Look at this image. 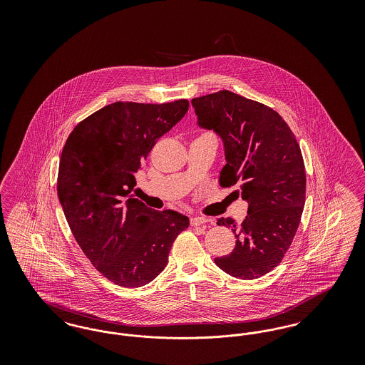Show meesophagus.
Here are the masks:
<instances>
[{
	"instance_id": "1",
	"label": "esophagus",
	"mask_w": 365,
	"mask_h": 365,
	"mask_svg": "<svg viewBox=\"0 0 365 365\" xmlns=\"http://www.w3.org/2000/svg\"><path fill=\"white\" fill-rule=\"evenodd\" d=\"M208 220L205 217H201V216H194L190 219V225L192 227L201 226V225H205Z\"/></svg>"
}]
</instances>
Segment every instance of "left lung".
Segmentation results:
<instances>
[{"label":"left lung","instance_id":"8db88e82","mask_svg":"<svg viewBox=\"0 0 365 365\" xmlns=\"http://www.w3.org/2000/svg\"><path fill=\"white\" fill-rule=\"evenodd\" d=\"M191 105L198 125L223 140L220 186H240L235 191L249 205L240 226L231 217L217 219L237 243L215 262L234 278H260L282 261L301 220L307 175L299 145L278 112L232 91L192 98Z\"/></svg>","mask_w":365,"mask_h":365}]
</instances>
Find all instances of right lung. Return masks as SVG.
Wrapping results in <instances>:
<instances>
[{
	"label": "right lung",
	"mask_w": 365,
	"mask_h": 365,
	"mask_svg": "<svg viewBox=\"0 0 365 365\" xmlns=\"http://www.w3.org/2000/svg\"><path fill=\"white\" fill-rule=\"evenodd\" d=\"M187 109V100L106 105L73 128L61 152L57 194L71 231L96 269L122 287L160 275L189 227L187 216L148 208L131 195L157 139Z\"/></svg>",
	"instance_id": "obj_1"
}]
</instances>
